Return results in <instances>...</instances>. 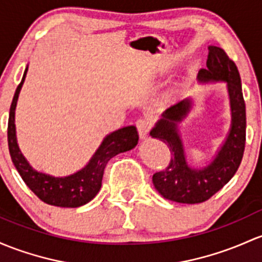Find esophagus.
<instances>
[{
	"label": "esophagus",
	"mask_w": 262,
	"mask_h": 262,
	"mask_svg": "<svg viewBox=\"0 0 262 262\" xmlns=\"http://www.w3.org/2000/svg\"><path fill=\"white\" fill-rule=\"evenodd\" d=\"M136 127H137V131H139L140 139H142V140L146 139V136H147L148 131H150V128H151V121L148 119L137 120Z\"/></svg>",
	"instance_id": "34e87169"
}]
</instances>
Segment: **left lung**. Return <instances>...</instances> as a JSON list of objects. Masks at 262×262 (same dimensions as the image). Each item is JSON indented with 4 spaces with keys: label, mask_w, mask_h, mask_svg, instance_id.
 <instances>
[{
    "label": "left lung",
    "mask_w": 262,
    "mask_h": 262,
    "mask_svg": "<svg viewBox=\"0 0 262 262\" xmlns=\"http://www.w3.org/2000/svg\"><path fill=\"white\" fill-rule=\"evenodd\" d=\"M198 81L226 83L231 111L229 134L209 164L195 167L188 165L186 159L179 126L192 111V98L187 97L166 108L150 131V136L165 142L172 155L167 168L152 176L154 186L162 198L180 204H200L221 190L237 171L246 140V110L240 74L224 50L209 46L206 69L200 70Z\"/></svg>",
    "instance_id": "8db88e82"
}]
</instances>
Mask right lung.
Segmentation results:
<instances>
[{"mask_svg": "<svg viewBox=\"0 0 262 262\" xmlns=\"http://www.w3.org/2000/svg\"><path fill=\"white\" fill-rule=\"evenodd\" d=\"M29 66L24 72L21 83L17 86L10 107L8 117V148L16 170L25 184L38 199L49 205L58 207H80L97 195L102 182L103 170L110 160L121 152L130 151L139 142V134L135 126H125L110 132L92 155L90 161L76 172L67 176H52L35 170L19 150L16 136L15 112L18 95L26 78Z\"/></svg>", "mask_w": 262, "mask_h": 262, "instance_id": "1", "label": "right lung"}]
</instances>
